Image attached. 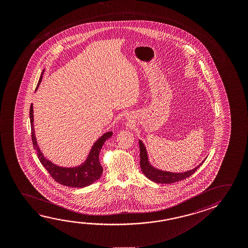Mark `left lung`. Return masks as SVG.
I'll return each instance as SVG.
<instances>
[{
	"mask_svg": "<svg viewBox=\"0 0 248 248\" xmlns=\"http://www.w3.org/2000/svg\"><path fill=\"white\" fill-rule=\"evenodd\" d=\"M139 147H140V167L142 173L147 178L156 183L169 184V183H176L179 181L184 180L193 175L195 171L199 169L200 166H202V164L204 163L203 161L198 166L195 167V169L186 172H183V173H173L169 171L161 170L151 165V163L149 161L146 148L141 140H139Z\"/></svg>",
	"mask_w": 248,
	"mask_h": 248,
	"instance_id": "obj_1",
	"label": "left lung"
}]
</instances>
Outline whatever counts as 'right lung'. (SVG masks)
Returning a JSON list of instances; mask_svg holds the SVG:
<instances>
[{
    "label": "right lung",
    "mask_w": 248,
    "mask_h": 248,
    "mask_svg": "<svg viewBox=\"0 0 248 248\" xmlns=\"http://www.w3.org/2000/svg\"><path fill=\"white\" fill-rule=\"evenodd\" d=\"M43 73H44V70L41 73L36 90L38 89L42 80ZM29 116H30V124H31L32 141H33V148L36 150L37 156L41 164L44 166L46 170L48 171L50 175L57 183L67 187H84L93 184L101 177L103 168L99 162V152L106 140L109 139L113 134L112 131L106 132L94 142L93 145L90 150L89 155L84 163L77 167L65 168V167L58 166L56 164L52 163L50 160L46 158L43 153L41 152V149L37 143L35 131H34L33 104L30 106Z\"/></svg>",
    "instance_id": "add662e5"
}]
</instances>
